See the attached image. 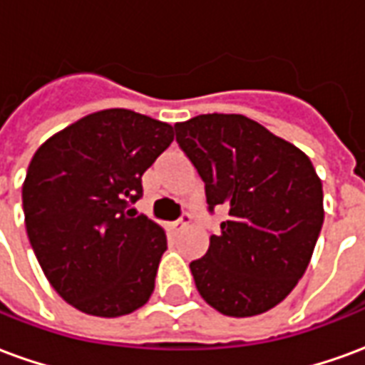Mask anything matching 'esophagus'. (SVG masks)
Masks as SVG:
<instances>
[{
	"instance_id": "obj_1",
	"label": "esophagus",
	"mask_w": 365,
	"mask_h": 365,
	"mask_svg": "<svg viewBox=\"0 0 365 365\" xmlns=\"http://www.w3.org/2000/svg\"><path fill=\"white\" fill-rule=\"evenodd\" d=\"M190 219H191L190 215L183 213L182 217L178 219V221L170 222V225H168V230H172V232H180V230H183L185 227H187V225H190Z\"/></svg>"
}]
</instances>
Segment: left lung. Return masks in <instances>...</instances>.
Masks as SVG:
<instances>
[{"mask_svg":"<svg viewBox=\"0 0 365 365\" xmlns=\"http://www.w3.org/2000/svg\"><path fill=\"white\" fill-rule=\"evenodd\" d=\"M174 128L209 213L227 211L205 256L190 264L197 291L229 317L266 313L311 262L324 221L321 180L307 154L245 115H197Z\"/></svg>","mask_w":365,"mask_h":365,"instance_id":"1","label":"left lung"}]
</instances>
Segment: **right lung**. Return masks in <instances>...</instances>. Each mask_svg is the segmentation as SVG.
<instances>
[{
    "label": "right lung",
    "mask_w": 365,
    "mask_h": 365,
    "mask_svg": "<svg viewBox=\"0 0 365 365\" xmlns=\"http://www.w3.org/2000/svg\"><path fill=\"white\" fill-rule=\"evenodd\" d=\"M172 140L168 123L105 109L51 136L31 160L29 240L52 287L82 313L120 317L150 299L166 235L130 205Z\"/></svg>",
    "instance_id": "right-lung-1"
}]
</instances>
